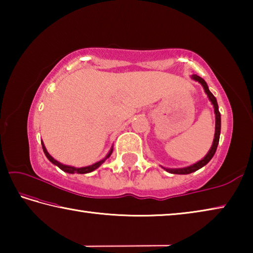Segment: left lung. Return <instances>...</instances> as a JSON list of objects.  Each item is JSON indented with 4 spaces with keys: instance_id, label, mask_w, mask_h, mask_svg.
<instances>
[{
    "instance_id": "left-lung-1",
    "label": "left lung",
    "mask_w": 253,
    "mask_h": 253,
    "mask_svg": "<svg viewBox=\"0 0 253 253\" xmlns=\"http://www.w3.org/2000/svg\"><path fill=\"white\" fill-rule=\"evenodd\" d=\"M192 79L198 81L201 84L203 85L204 88V91L207 93L210 101L212 102V105L214 107V113H215V134H214V139H213V144L211 148H210L209 153L207 155L204 156V158L202 160L199 161L198 163H195V164L191 165V166H187V168H183V169H164L166 172H169L170 174H190V173H193L195 170H198L200 169H202L204 165H207L208 163L212 160V157L214 156V154L216 152V148H217V145H219V140H220V132H221V114L219 111V106H217V102H216V98L213 96V93L209 90V87L207 83H205L204 79L201 78L198 75H193L192 76Z\"/></svg>"
}]
</instances>
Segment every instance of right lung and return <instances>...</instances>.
Here are the masks:
<instances>
[{
  "mask_svg": "<svg viewBox=\"0 0 253 253\" xmlns=\"http://www.w3.org/2000/svg\"><path fill=\"white\" fill-rule=\"evenodd\" d=\"M41 144H42V148H43V152H44V154H45L46 158H48V160H49L51 163H52V164L57 165L60 169H62L63 172L69 173V174H75V173H77V174H87V173H90V172H92V170H95L96 169L99 168V166L102 164V163H104V162L107 160V158H108V157L111 155V153H113V147H111L109 153L107 154V156H106L105 158H102L101 161L97 162V163H95V164H92V165L84 166V168H74V166H69V165L61 164V163H60V162L55 161L54 158H53L52 156H51L50 154L48 153V151H46V148H45V146H44L43 142H41Z\"/></svg>",
  "mask_w": 253,
  "mask_h": 253,
  "instance_id": "obj_1",
  "label": "right lung"
}]
</instances>
